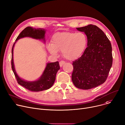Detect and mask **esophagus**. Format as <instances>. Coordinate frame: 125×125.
I'll use <instances>...</instances> for the list:
<instances>
[{"label": "esophagus", "mask_w": 125, "mask_h": 125, "mask_svg": "<svg viewBox=\"0 0 125 125\" xmlns=\"http://www.w3.org/2000/svg\"><path fill=\"white\" fill-rule=\"evenodd\" d=\"M65 63V61H60V62H59V65H60V67H62L63 65Z\"/></svg>", "instance_id": "esophagus-1"}]
</instances>
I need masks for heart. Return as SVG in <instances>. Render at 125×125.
Instances as JSON below:
<instances>
[{"instance_id": "obj_1", "label": "heart", "mask_w": 125, "mask_h": 125, "mask_svg": "<svg viewBox=\"0 0 125 125\" xmlns=\"http://www.w3.org/2000/svg\"><path fill=\"white\" fill-rule=\"evenodd\" d=\"M48 49L53 55L61 51L63 56L68 60H74L80 57L86 50L88 38L84 33L63 32L56 33L52 36Z\"/></svg>"}]
</instances>
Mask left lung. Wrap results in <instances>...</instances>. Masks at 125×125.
Wrapping results in <instances>:
<instances>
[{
  "label": "left lung",
  "instance_id": "left-lung-1",
  "mask_svg": "<svg viewBox=\"0 0 125 125\" xmlns=\"http://www.w3.org/2000/svg\"><path fill=\"white\" fill-rule=\"evenodd\" d=\"M76 29L86 34L88 47L73 62L72 81L76 88L88 90L106 81L113 64L112 47L106 35L96 25Z\"/></svg>",
  "mask_w": 125,
  "mask_h": 125
}]
</instances>
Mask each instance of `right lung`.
Returning a JSON list of instances; mask_svg holds the SVG:
<instances>
[{
	"instance_id": "right-lung-1",
	"label": "right lung",
	"mask_w": 125,
	"mask_h": 125,
	"mask_svg": "<svg viewBox=\"0 0 125 125\" xmlns=\"http://www.w3.org/2000/svg\"><path fill=\"white\" fill-rule=\"evenodd\" d=\"M45 30L42 28H34L31 27H27L25 28L17 37L16 42L19 39L24 37H30L33 38L43 39L44 40V35ZM14 43L11 50V68L14 72L18 83L22 86L28 89L29 91L33 92H39L50 89L53 85L57 71L60 69L59 62L49 63L47 64L43 74L37 81L34 82L25 81L17 75L14 67V61H13V48L16 43Z\"/></svg>"
}]
</instances>
